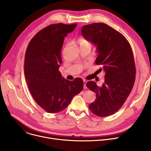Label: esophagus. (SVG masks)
Returning a JSON list of instances; mask_svg holds the SVG:
<instances>
[{
    "label": "esophagus",
    "mask_w": 151,
    "mask_h": 151,
    "mask_svg": "<svg viewBox=\"0 0 151 151\" xmlns=\"http://www.w3.org/2000/svg\"><path fill=\"white\" fill-rule=\"evenodd\" d=\"M83 88H86V84H87V81H86L85 79H83Z\"/></svg>",
    "instance_id": "obj_1"
}]
</instances>
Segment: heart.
Listing matches in <instances>:
<instances>
[{"label": "heart", "mask_w": 151, "mask_h": 151, "mask_svg": "<svg viewBox=\"0 0 151 151\" xmlns=\"http://www.w3.org/2000/svg\"><path fill=\"white\" fill-rule=\"evenodd\" d=\"M78 42L81 47H91L90 43L82 37H79L78 39Z\"/></svg>", "instance_id": "obj_1"}]
</instances>
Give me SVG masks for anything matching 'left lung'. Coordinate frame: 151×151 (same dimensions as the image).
<instances>
[{
	"instance_id": "8db88e82",
	"label": "left lung",
	"mask_w": 151,
	"mask_h": 151,
	"mask_svg": "<svg viewBox=\"0 0 151 151\" xmlns=\"http://www.w3.org/2000/svg\"><path fill=\"white\" fill-rule=\"evenodd\" d=\"M83 37L97 46V65L105 72L100 86L89 81L86 86L96 95L88 107L96 115L105 117L116 113L130 95L136 78V66L131 46L119 32L104 23L83 26Z\"/></svg>"
}]
</instances>
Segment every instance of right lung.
Returning <instances> with one entry per match:
<instances>
[{"label":"right lung","mask_w":151,"mask_h":151,"mask_svg":"<svg viewBox=\"0 0 151 151\" xmlns=\"http://www.w3.org/2000/svg\"><path fill=\"white\" fill-rule=\"evenodd\" d=\"M76 24H54L39 31L30 40L24 58V75L30 92L46 112L65 109L72 99L82 91L83 80L70 81L59 71L61 50L64 37L74 30Z\"/></svg>","instance_id":"right-lung-1"}]
</instances>
